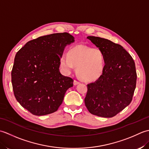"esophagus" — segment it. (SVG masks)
<instances>
[{"instance_id": "1", "label": "esophagus", "mask_w": 149, "mask_h": 149, "mask_svg": "<svg viewBox=\"0 0 149 149\" xmlns=\"http://www.w3.org/2000/svg\"><path fill=\"white\" fill-rule=\"evenodd\" d=\"M79 83H80L79 81H77V80H74V85H77V84H79Z\"/></svg>"}]
</instances>
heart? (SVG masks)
Instances as JSON below:
<instances>
[{"label":"heart","mask_w":149,"mask_h":149,"mask_svg":"<svg viewBox=\"0 0 149 149\" xmlns=\"http://www.w3.org/2000/svg\"><path fill=\"white\" fill-rule=\"evenodd\" d=\"M59 62L61 67L68 74L77 66L78 75L87 81L99 78L105 67V57L102 50L82 45L70 47L67 54L63 53Z\"/></svg>","instance_id":"b5f03b06"}]
</instances>
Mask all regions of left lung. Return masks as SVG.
<instances>
[{
  "label": "left lung",
  "mask_w": 149,
  "mask_h": 149,
  "mask_svg": "<svg viewBox=\"0 0 149 149\" xmlns=\"http://www.w3.org/2000/svg\"><path fill=\"white\" fill-rule=\"evenodd\" d=\"M87 38L103 52L105 67L96 81L87 85L85 106L94 115L111 118L132 101L137 79L135 63L120 45L100 37Z\"/></svg>",
  "instance_id": "8db88e82"
}]
</instances>
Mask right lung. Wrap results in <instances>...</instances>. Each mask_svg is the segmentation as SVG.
<instances>
[{"instance_id": "1", "label": "right lung", "mask_w": 149, "mask_h": 149, "mask_svg": "<svg viewBox=\"0 0 149 149\" xmlns=\"http://www.w3.org/2000/svg\"><path fill=\"white\" fill-rule=\"evenodd\" d=\"M68 33L40 36L28 42L16 54L11 83L16 99L36 116L56 111L74 80L59 72L65 47L74 42Z\"/></svg>"}]
</instances>
